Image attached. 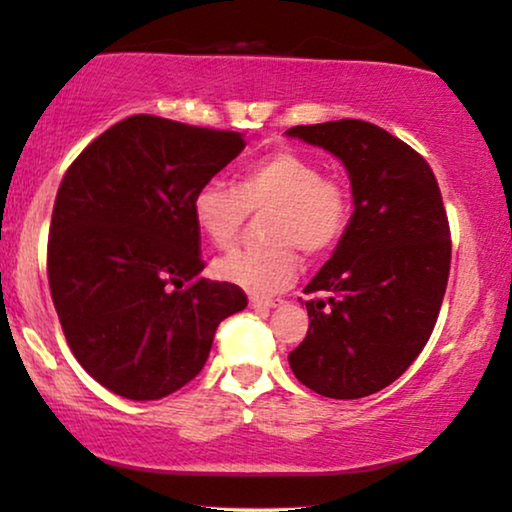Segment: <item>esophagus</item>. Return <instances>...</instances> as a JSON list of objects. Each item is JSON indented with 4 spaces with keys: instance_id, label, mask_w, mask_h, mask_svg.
Returning a JSON list of instances; mask_svg holds the SVG:
<instances>
[{
    "instance_id": "1",
    "label": "esophagus",
    "mask_w": 512,
    "mask_h": 512,
    "mask_svg": "<svg viewBox=\"0 0 512 512\" xmlns=\"http://www.w3.org/2000/svg\"><path fill=\"white\" fill-rule=\"evenodd\" d=\"M279 303H282V300H270V298H256V296H251L249 298V305L251 307H254V310L256 312H261V314H268L270 310H272V307H277Z\"/></svg>"
}]
</instances>
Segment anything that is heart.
<instances>
[{
    "label": "heart",
    "mask_w": 512,
    "mask_h": 512,
    "mask_svg": "<svg viewBox=\"0 0 512 512\" xmlns=\"http://www.w3.org/2000/svg\"><path fill=\"white\" fill-rule=\"evenodd\" d=\"M249 212H268L263 216L268 242L221 256L214 275L254 296H272L296 277L298 251L317 258L342 240L352 216V191L340 177L321 174L317 160L279 149L242 167L235 188L207 181L193 195L195 226L219 249L240 237Z\"/></svg>",
    "instance_id": "obj_1"
}]
</instances>
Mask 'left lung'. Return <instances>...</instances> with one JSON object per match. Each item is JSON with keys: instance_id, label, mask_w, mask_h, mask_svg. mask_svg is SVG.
Masks as SVG:
<instances>
[{"instance_id": "8db88e82", "label": "left lung", "mask_w": 512, "mask_h": 512, "mask_svg": "<svg viewBox=\"0 0 512 512\" xmlns=\"http://www.w3.org/2000/svg\"><path fill=\"white\" fill-rule=\"evenodd\" d=\"M352 177L354 214L331 261L305 286L310 328L289 354L293 375L328 398H363L417 359L447 289L450 223L436 174L419 153L368 121L296 125Z\"/></svg>"}]
</instances>
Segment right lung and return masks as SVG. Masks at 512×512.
Wrapping results in <instances>:
<instances>
[{"instance_id":"right-lung-1","label":"right lung","mask_w":512,"mask_h":512,"mask_svg":"<svg viewBox=\"0 0 512 512\" xmlns=\"http://www.w3.org/2000/svg\"><path fill=\"white\" fill-rule=\"evenodd\" d=\"M240 132L137 114L67 167L46 268L62 333L102 387L130 401L174 394L205 366L242 289L198 279L193 195L244 149Z\"/></svg>"}]
</instances>
